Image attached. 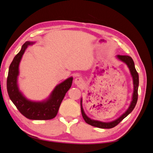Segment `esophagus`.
Returning <instances> with one entry per match:
<instances>
[{"label": "esophagus", "mask_w": 153, "mask_h": 153, "mask_svg": "<svg viewBox=\"0 0 153 153\" xmlns=\"http://www.w3.org/2000/svg\"><path fill=\"white\" fill-rule=\"evenodd\" d=\"M74 83H75L76 85L80 86L83 84V83H84V80H83L81 77H78L75 78V81H74Z\"/></svg>", "instance_id": "obj_1"}]
</instances>
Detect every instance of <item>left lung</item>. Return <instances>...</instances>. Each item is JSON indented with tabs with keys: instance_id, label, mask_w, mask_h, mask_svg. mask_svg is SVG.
<instances>
[{
	"instance_id": "8db88e82",
	"label": "left lung",
	"mask_w": 153,
	"mask_h": 153,
	"mask_svg": "<svg viewBox=\"0 0 153 153\" xmlns=\"http://www.w3.org/2000/svg\"><path fill=\"white\" fill-rule=\"evenodd\" d=\"M116 57L119 60H120V61H121L122 62L126 64L129 69V71H130L131 75L133 78V92L132 95V100L131 101L130 105L129 106L128 108L126 110V112L121 115V116L118 117L117 119L114 120V121L106 123V122H101L100 121H96V120H93L88 117L85 114L84 109H83L82 98H81L80 106H81V112H82V117L84 118V121H85L86 123L91 125L92 126L100 128H103V129H109V128H112L115 127V126H117V125L121 122L123 119L127 117L128 115L132 112L137 104V100H138V84H139V79H138V74L135 67V64H134L132 58L131 57L128 56V55H117Z\"/></svg>"
}]
</instances>
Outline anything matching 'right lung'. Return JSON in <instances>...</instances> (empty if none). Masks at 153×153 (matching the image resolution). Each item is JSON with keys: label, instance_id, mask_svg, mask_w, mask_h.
<instances>
[{"label": "right lung", "instance_id": "1", "mask_svg": "<svg viewBox=\"0 0 153 153\" xmlns=\"http://www.w3.org/2000/svg\"><path fill=\"white\" fill-rule=\"evenodd\" d=\"M32 41H26L14 57L9 68L7 78L8 95L20 112L27 118L32 120H49L56 116L60 105L72 84L73 77H69L56 85L48 98L41 101H34L27 99L20 91L18 85L19 65L23 55Z\"/></svg>", "mask_w": 153, "mask_h": 153}]
</instances>
